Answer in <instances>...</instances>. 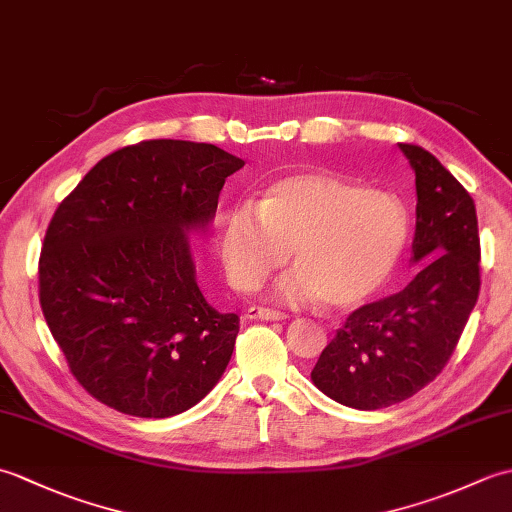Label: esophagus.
Here are the masks:
<instances>
[{
	"mask_svg": "<svg viewBox=\"0 0 512 512\" xmlns=\"http://www.w3.org/2000/svg\"><path fill=\"white\" fill-rule=\"evenodd\" d=\"M246 319H262V321H284L288 314L286 312H279L273 308H262V306H250L244 312Z\"/></svg>",
	"mask_w": 512,
	"mask_h": 512,
	"instance_id": "34e87169",
	"label": "esophagus"
}]
</instances>
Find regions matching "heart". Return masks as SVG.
<instances>
[{"label": "heart", "instance_id": "b5f03b06", "mask_svg": "<svg viewBox=\"0 0 512 512\" xmlns=\"http://www.w3.org/2000/svg\"><path fill=\"white\" fill-rule=\"evenodd\" d=\"M411 239V213L400 195L328 171H295L268 182L257 209L233 206L215 233L224 275L250 292L286 264L275 295L321 301L352 312L378 299L396 279Z\"/></svg>", "mask_w": 512, "mask_h": 512}]
</instances>
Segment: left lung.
<instances>
[{
  "mask_svg": "<svg viewBox=\"0 0 512 512\" xmlns=\"http://www.w3.org/2000/svg\"><path fill=\"white\" fill-rule=\"evenodd\" d=\"M416 173V237L405 290L347 317L312 369L325 396L361 411L411 398L447 365L480 295L475 202L442 162L400 145Z\"/></svg>",
  "mask_w": 512,
  "mask_h": 512,
  "instance_id": "8db88e82",
  "label": "left lung"
}]
</instances>
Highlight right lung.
<instances>
[{"mask_svg":"<svg viewBox=\"0 0 512 512\" xmlns=\"http://www.w3.org/2000/svg\"><path fill=\"white\" fill-rule=\"evenodd\" d=\"M244 160L191 140L123 147L54 211L39 301L74 378L103 405L169 418L209 394L231 361L239 319L195 279L189 235H204Z\"/></svg>","mask_w":512,"mask_h":512,"instance_id":"right-lung-1","label":"right lung"}]
</instances>
